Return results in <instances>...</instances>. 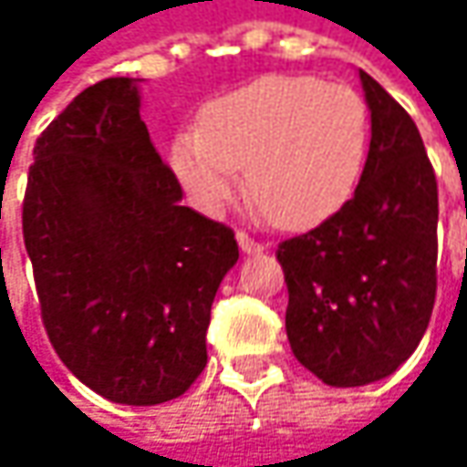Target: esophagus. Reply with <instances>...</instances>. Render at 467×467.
I'll return each instance as SVG.
<instances>
[{"instance_id":"1","label":"esophagus","mask_w":467,"mask_h":467,"mask_svg":"<svg viewBox=\"0 0 467 467\" xmlns=\"http://www.w3.org/2000/svg\"><path fill=\"white\" fill-rule=\"evenodd\" d=\"M237 245H240L243 254H262V251H265V245H262L259 240H254L251 234L243 233V230L237 233Z\"/></svg>"}]
</instances>
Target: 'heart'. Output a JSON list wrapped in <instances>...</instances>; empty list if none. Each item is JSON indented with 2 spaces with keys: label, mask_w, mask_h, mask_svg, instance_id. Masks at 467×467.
I'll return each instance as SVG.
<instances>
[{
  "label": "heart",
  "mask_w": 467,
  "mask_h": 467,
  "mask_svg": "<svg viewBox=\"0 0 467 467\" xmlns=\"http://www.w3.org/2000/svg\"><path fill=\"white\" fill-rule=\"evenodd\" d=\"M368 110L343 83L267 75L205 108L197 132L172 145V164L211 213L243 189L286 230L329 219L359 183L368 156Z\"/></svg>",
  "instance_id": "b5f03b06"
}]
</instances>
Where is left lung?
Returning a JSON list of instances; mask_svg holds the SVG:
<instances>
[{
    "instance_id": "obj_1",
    "label": "left lung",
    "mask_w": 467,
    "mask_h": 467,
    "mask_svg": "<svg viewBox=\"0 0 467 467\" xmlns=\"http://www.w3.org/2000/svg\"><path fill=\"white\" fill-rule=\"evenodd\" d=\"M370 150L354 197L278 243L286 337L329 387L395 373L420 346L438 286V183L414 119L359 69Z\"/></svg>"
}]
</instances>
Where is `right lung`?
Returning <instances> with one entry per match:
<instances>
[{"label":"right lung","mask_w":467,"mask_h":467,"mask_svg":"<svg viewBox=\"0 0 467 467\" xmlns=\"http://www.w3.org/2000/svg\"><path fill=\"white\" fill-rule=\"evenodd\" d=\"M181 194L135 78L88 86L35 142L21 224L43 325L58 359L113 403L181 398L208 362L237 240Z\"/></svg>","instance_id":"obj_1"}]
</instances>
